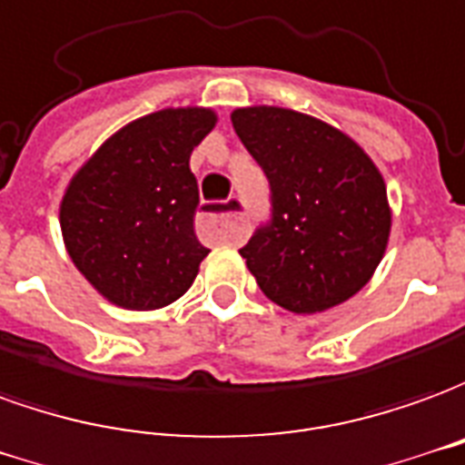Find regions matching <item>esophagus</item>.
<instances>
[{
  "instance_id": "obj_1",
  "label": "esophagus",
  "mask_w": 465,
  "mask_h": 465,
  "mask_svg": "<svg viewBox=\"0 0 465 465\" xmlns=\"http://www.w3.org/2000/svg\"><path fill=\"white\" fill-rule=\"evenodd\" d=\"M200 230L210 240L230 242L238 245L248 235V220H245V207L240 197H230L225 205L207 207L205 213H200Z\"/></svg>"
}]
</instances>
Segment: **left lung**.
<instances>
[{"label":"left lung","instance_id":"left-lung-1","mask_svg":"<svg viewBox=\"0 0 465 465\" xmlns=\"http://www.w3.org/2000/svg\"><path fill=\"white\" fill-rule=\"evenodd\" d=\"M230 120L270 183V220L240 250L260 291L302 315L353 298L391 232L378 167L348 134L311 114L242 107Z\"/></svg>","mask_w":465,"mask_h":465}]
</instances>
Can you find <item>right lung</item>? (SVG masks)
<instances>
[{
	"label": "right lung",
	"instance_id": "right-lung-1",
	"mask_svg": "<svg viewBox=\"0 0 465 465\" xmlns=\"http://www.w3.org/2000/svg\"><path fill=\"white\" fill-rule=\"evenodd\" d=\"M203 107L160 110L112 134L69 183L59 207L72 262L114 305L154 311L185 295L210 250L190 154L215 127Z\"/></svg>",
	"mask_w": 465,
	"mask_h": 465
}]
</instances>
